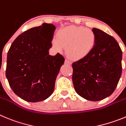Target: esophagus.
<instances>
[{
	"label": "esophagus",
	"mask_w": 126,
	"mask_h": 126,
	"mask_svg": "<svg viewBox=\"0 0 126 126\" xmlns=\"http://www.w3.org/2000/svg\"><path fill=\"white\" fill-rule=\"evenodd\" d=\"M65 63L67 64H69V65H71L72 64V62L71 61H69L68 59H65Z\"/></svg>",
	"instance_id": "34e87169"
}]
</instances>
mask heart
<instances>
[{"instance_id":"1","label":"heart","mask_w":126,"mask_h":126,"mask_svg":"<svg viewBox=\"0 0 126 126\" xmlns=\"http://www.w3.org/2000/svg\"><path fill=\"white\" fill-rule=\"evenodd\" d=\"M53 47L62 51L65 47L67 55L79 61L91 54L96 44V35L91 29L71 25L58 31L52 41Z\"/></svg>"}]
</instances>
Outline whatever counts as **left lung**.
<instances>
[{
    "instance_id": "left-lung-1",
    "label": "left lung",
    "mask_w": 126,
    "mask_h": 126,
    "mask_svg": "<svg viewBox=\"0 0 126 126\" xmlns=\"http://www.w3.org/2000/svg\"><path fill=\"white\" fill-rule=\"evenodd\" d=\"M94 49L72 64V82L76 92L91 101H101L116 89L122 74L123 53L113 37L97 28Z\"/></svg>"
}]
</instances>
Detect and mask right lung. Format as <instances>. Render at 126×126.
I'll list each match as a JSON object with an SVG mask.
<instances>
[{
  "mask_svg": "<svg viewBox=\"0 0 126 126\" xmlns=\"http://www.w3.org/2000/svg\"><path fill=\"white\" fill-rule=\"evenodd\" d=\"M55 26L44 23L18 35L7 53L6 77L15 94L27 102L46 100L52 94L65 59L49 55Z\"/></svg>",
  "mask_w": 126,
  "mask_h": 126,
  "instance_id": "right-lung-1",
  "label": "right lung"
}]
</instances>
